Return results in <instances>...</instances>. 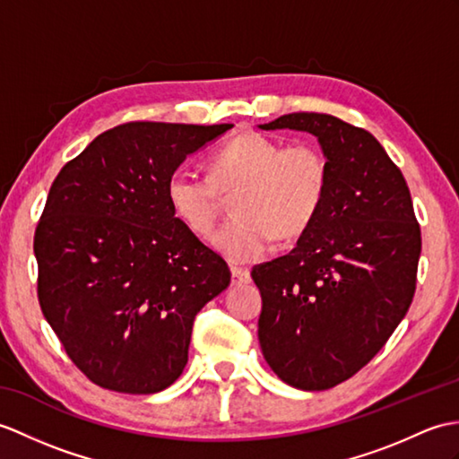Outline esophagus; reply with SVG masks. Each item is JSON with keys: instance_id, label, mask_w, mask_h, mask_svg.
<instances>
[{"instance_id": "1", "label": "esophagus", "mask_w": 459, "mask_h": 459, "mask_svg": "<svg viewBox=\"0 0 459 459\" xmlns=\"http://www.w3.org/2000/svg\"><path fill=\"white\" fill-rule=\"evenodd\" d=\"M230 275H232V283H237V285L250 283V272H248V270L237 268V265H232V268H230Z\"/></svg>"}]
</instances>
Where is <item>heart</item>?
I'll list each match as a JSON object with an SVG mask.
<instances>
[{
    "label": "heart",
    "mask_w": 459,
    "mask_h": 459,
    "mask_svg": "<svg viewBox=\"0 0 459 459\" xmlns=\"http://www.w3.org/2000/svg\"><path fill=\"white\" fill-rule=\"evenodd\" d=\"M328 187V164L315 144L285 146L278 138L244 133L211 158V176L179 168L166 181L178 221L207 234L234 195L232 215L211 237V247L232 264H250L272 252L273 232L293 238L311 225Z\"/></svg>",
    "instance_id": "b5f03b06"
}]
</instances>
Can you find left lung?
<instances>
[{
    "instance_id": "obj_1",
    "label": "left lung",
    "mask_w": 459,
    "mask_h": 459,
    "mask_svg": "<svg viewBox=\"0 0 459 459\" xmlns=\"http://www.w3.org/2000/svg\"><path fill=\"white\" fill-rule=\"evenodd\" d=\"M262 131L316 136L328 164L321 209L295 248L255 265L262 354L287 385L323 391L385 346L407 315L420 258L411 191L374 134L325 113H290Z\"/></svg>"
}]
</instances>
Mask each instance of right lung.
Wrapping results in <instances>:
<instances>
[{
    "mask_svg": "<svg viewBox=\"0 0 459 459\" xmlns=\"http://www.w3.org/2000/svg\"><path fill=\"white\" fill-rule=\"evenodd\" d=\"M232 126H115L52 184L35 232L39 301L100 387L151 395L172 385L195 315L229 287L227 262L176 219L166 181Z\"/></svg>",
    "mask_w": 459,
    "mask_h": 459,
    "instance_id": "add662e5",
    "label": "right lung"
}]
</instances>
